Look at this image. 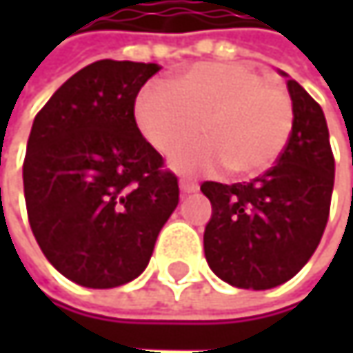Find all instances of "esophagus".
<instances>
[{
  "label": "esophagus",
  "instance_id": "obj_1",
  "mask_svg": "<svg viewBox=\"0 0 353 353\" xmlns=\"http://www.w3.org/2000/svg\"><path fill=\"white\" fill-rule=\"evenodd\" d=\"M179 190L183 194H192V192L198 190V183L196 181H190V179H179Z\"/></svg>",
  "mask_w": 353,
  "mask_h": 353
}]
</instances>
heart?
<instances>
[{"mask_svg":"<svg viewBox=\"0 0 353 353\" xmlns=\"http://www.w3.org/2000/svg\"><path fill=\"white\" fill-rule=\"evenodd\" d=\"M134 118L145 139L163 155L191 140L203 124L207 139L178 150L181 174L257 176L284 153L292 126L290 96L237 63H200L179 73L174 88L149 83L137 98Z\"/></svg>","mask_w":353,"mask_h":353,"instance_id":"obj_1","label":"heart"}]
</instances>
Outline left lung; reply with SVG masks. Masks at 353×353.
<instances>
[{
	"mask_svg": "<svg viewBox=\"0 0 353 353\" xmlns=\"http://www.w3.org/2000/svg\"><path fill=\"white\" fill-rule=\"evenodd\" d=\"M286 85L294 126L276 165L243 183L200 185L212 204L204 229L206 261L237 288L268 290L294 278L315 253L329 219L335 159L327 120L301 83L288 77Z\"/></svg>",
	"mask_w": 353,
	"mask_h": 353,
	"instance_id": "8db88e82",
	"label": "left lung"
}]
</instances>
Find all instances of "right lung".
Instances as JSON below:
<instances>
[{"label": "right lung", "mask_w": 353, "mask_h": 353, "mask_svg": "<svg viewBox=\"0 0 353 353\" xmlns=\"http://www.w3.org/2000/svg\"><path fill=\"white\" fill-rule=\"evenodd\" d=\"M159 69L96 61L36 114L22 170L30 229L79 286L116 288L141 276L179 202L177 177L134 120V100Z\"/></svg>", "instance_id": "1"}]
</instances>
